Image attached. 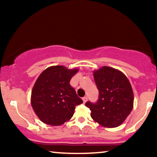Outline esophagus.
<instances>
[{
  "mask_svg": "<svg viewBox=\"0 0 157 157\" xmlns=\"http://www.w3.org/2000/svg\"><path fill=\"white\" fill-rule=\"evenodd\" d=\"M83 103H86L87 101V99H88V98H87V96H84V97H83Z\"/></svg>",
  "mask_w": 157,
  "mask_h": 157,
  "instance_id": "esophagus-1",
  "label": "esophagus"
}]
</instances>
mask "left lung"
I'll use <instances>...</instances> for the list:
<instances>
[{"mask_svg":"<svg viewBox=\"0 0 157 157\" xmlns=\"http://www.w3.org/2000/svg\"><path fill=\"white\" fill-rule=\"evenodd\" d=\"M99 96L95 104L88 101L96 122L107 128L117 127L125 121L134 106V94L125 75L116 68L103 66L94 71Z\"/></svg>","mask_w":157,"mask_h":157,"instance_id":"8db88e82","label":"left lung"}]
</instances>
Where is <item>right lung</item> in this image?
Returning a JSON list of instances; mask_svg holds the SVG:
<instances>
[{"mask_svg": "<svg viewBox=\"0 0 157 157\" xmlns=\"http://www.w3.org/2000/svg\"><path fill=\"white\" fill-rule=\"evenodd\" d=\"M78 69L53 66L44 70L36 80L31 91V106L44 124L59 126L71 119L75 107L83 101L70 85Z\"/></svg>", "mask_w": 157, "mask_h": 157, "instance_id": "1", "label": "right lung"}]
</instances>
